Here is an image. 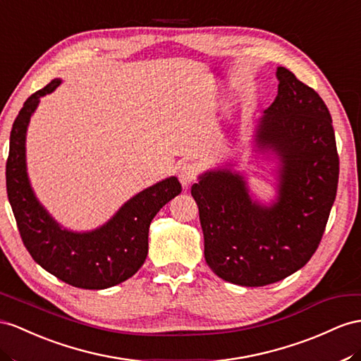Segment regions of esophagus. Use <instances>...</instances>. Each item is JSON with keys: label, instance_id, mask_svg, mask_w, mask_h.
<instances>
[{"label": "esophagus", "instance_id": "34e87169", "mask_svg": "<svg viewBox=\"0 0 361 361\" xmlns=\"http://www.w3.org/2000/svg\"><path fill=\"white\" fill-rule=\"evenodd\" d=\"M197 178V171L192 164L184 163L178 169V180L183 184V188H189L190 184Z\"/></svg>", "mask_w": 361, "mask_h": 361}]
</instances>
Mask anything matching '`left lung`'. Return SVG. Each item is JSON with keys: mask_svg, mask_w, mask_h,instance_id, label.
Segmentation results:
<instances>
[{"mask_svg": "<svg viewBox=\"0 0 361 361\" xmlns=\"http://www.w3.org/2000/svg\"><path fill=\"white\" fill-rule=\"evenodd\" d=\"M276 78L277 96L252 135V152L276 163V200L257 201L230 161L202 172L190 189L207 265L241 286L300 270L317 250L337 193L338 155L325 102L285 67Z\"/></svg>", "mask_w": 361, "mask_h": 361, "instance_id": "1", "label": "left lung"}]
</instances>
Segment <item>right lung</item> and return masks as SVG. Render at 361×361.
<instances>
[{"mask_svg":"<svg viewBox=\"0 0 361 361\" xmlns=\"http://www.w3.org/2000/svg\"><path fill=\"white\" fill-rule=\"evenodd\" d=\"M62 84L53 79L24 102L16 116L6 164L7 197L23 243L36 264L58 279L84 290H104L125 282L147 256L149 224L181 192L177 177L164 178L129 198L104 226L75 232L54 219L36 198L27 173L25 137L41 97Z\"/></svg>","mask_w":361,"mask_h":361,"instance_id":"right-lung-1","label":"right lung"}]
</instances>
